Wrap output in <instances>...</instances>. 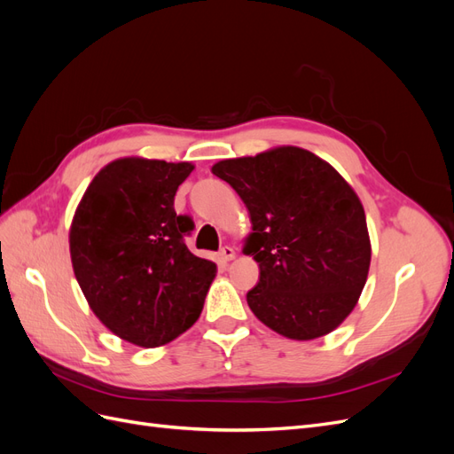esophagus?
<instances>
[{
    "label": "esophagus",
    "instance_id": "34e87169",
    "mask_svg": "<svg viewBox=\"0 0 454 454\" xmlns=\"http://www.w3.org/2000/svg\"><path fill=\"white\" fill-rule=\"evenodd\" d=\"M219 257H222L223 261H231V259H235V250H232L231 246H223V248L219 250Z\"/></svg>",
    "mask_w": 454,
    "mask_h": 454
}]
</instances>
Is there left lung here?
Returning <instances> with one entry per match:
<instances>
[{"instance_id": "obj_1", "label": "left lung", "mask_w": 454, "mask_h": 454, "mask_svg": "<svg viewBox=\"0 0 454 454\" xmlns=\"http://www.w3.org/2000/svg\"><path fill=\"white\" fill-rule=\"evenodd\" d=\"M212 174L250 212L244 254L259 263V282L246 295L252 312L287 339L333 332L358 303L371 261L354 189L332 164L294 145L219 160Z\"/></svg>"}]
</instances>
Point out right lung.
<instances>
[{
  "mask_svg": "<svg viewBox=\"0 0 454 454\" xmlns=\"http://www.w3.org/2000/svg\"><path fill=\"white\" fill-rule=\"evenodd\" d=\"M191 162L138 157L109 162L87 187L72 229L75 278L98 320L132 345H167L193 325L215 263L191 254L195 223L174 197Z\"/></svg>",
  "mask_w": 454,
  "mask_h": 454,
  "instance_id": "1",
  "label": "right lung"
}]
</instances>
